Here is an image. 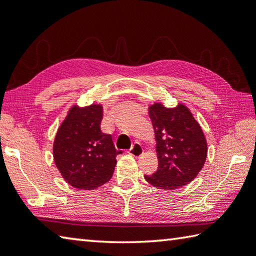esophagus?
<instances>
[{
  "label": "esophagus",
  "mask_w": 256,
  "mask_h": 256,
  "mask_svg": "<svg viewBox=\"0 0 256 256\" xmlns=\"http://www.w3.org/2000/svg\"><path fill=\"white\" fill-rule=\"evenodd\" d=\"M128 152H130V155H132L134 157H140L144 154V148L139 142H136V144H133L132 148L128 150Z\"/></svg>",
  "instance_id": "1"
}]
</instances>
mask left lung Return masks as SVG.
<instances>
[{
    "label": "left lung",
    "mask_w": 256,
    "mask_h": 256,
    "mask_svg": "<svg viewBox=\"0 0 256 256\" xmlns=\"http://www.w3.org/2000/svg\"><path fill=\"white\" fill-rule=\"evenodd\" d=\"M148 110L155 130L158 168L144 179L160 189L181 188L192 182L205 164L208 142L204 133L184 104L166 108L156 102Z\"/></svg>",
    "instance_id": "8db88e82"
}]
</instances>
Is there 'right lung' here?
Segmentation results:
<instances>
[{
  "label": "right lung",
  "mask_w": 256,
  "mask_h": 256,
  "mask_svg": "<svg viewBox=\"0 0 256 256\" xmlns=\"http://www.w3.org/2000/svg\"><path fill=\"white\" fill-rule=\"evenodd\" d=\"M104 116L101 104L80 108L72 106L60 125L54 142L56 168L67 184L77 189L91 190L110 180L116 156L110 134L101 132Z\"/></svg>",
  "instance_id": "right-lung-1"
}]
</instances>
